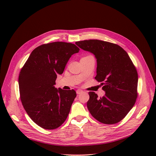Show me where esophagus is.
I'll list each match as a JSON object with an SVG mask.
<instances>
[{
    "label": "esophagus",
    "mask_w": 156,
    "mask_h": 156,
    "mask_svg": "<svg viewBox=\"0 0 156 156\" xmlns=\"http://www.w3.org/2000/svg\"><path fill=\"white\" fill-rule=\"evenodd\" d=\"M82 92H83V91L82 90L78 89V90H76V93H77V94H80L82 93Z\"/></svg>",
    "instance_id": "esophagus-1"
}]
</instances>
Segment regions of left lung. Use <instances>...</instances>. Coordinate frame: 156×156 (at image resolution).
<instances>
[{
  "mask_svg": "<svg viewBox=\"0 0 156 156\" xmlns=\"http://www.w3.org/2000/svg\"><path fill=\"white\" fill-rule=\"evenodd\" d=\"M75 44L95 55V79L101 82L105 92L100 98L95 92H88L89 112L103 124L118 123L133 108L137 97L138 74L135 66L126 51L116 44L98 40L79 41Z\"/></svg>",
  "mask_w": 156,
  "mask_h": 156,
  "instance_id": "left-lung-1",
  "label": "left lung"
}]
</instances>
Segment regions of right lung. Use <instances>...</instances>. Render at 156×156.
I'll return each instance as SVG.
<instances>
[{
	"label": "right lung",
	"mask_w": 156,
	"mask_h": 156,
	"mask_svg": "<svg viewBox=\"0 0 156 156\" xmlns=\"http://www.w3.org/2000/svg\"><path fill=\"white\" fill-rule=\"evenodd\" d=\"M79 48L62 41L43 44L32 51L19 75L22 104L32 121L45 129H54L66 120L76 97L74 90L55 87L72 55Z\"/></svg>",
	"instance_id": "1"
}]
</instances>
